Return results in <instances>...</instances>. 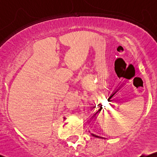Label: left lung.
Here are the masks:
<instances>
[{"label":"left lung","mask_w":157,"mask_h":157,"mask_svg":"<svg viewBox=\"0 0 157 157\" xmlns=\"http://www.w3.org/2000/svg\"><path fill=\"white\" fill-rule=\"evenodd\" d=\"M93 135V136H95V137H99V136H96V135H94V134H92Z\"/></svg>","instance_id":"8db88e82"}]
</instances>
